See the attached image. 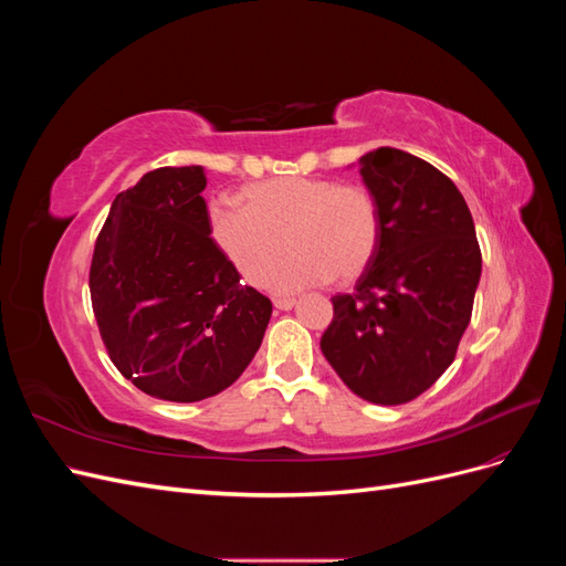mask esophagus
I'll return each mask as SVG.
<instances>
[{
    "label": "esophagus",
    "instance_id": "1",
    "mask_svg": "<svg viewBox=\"0 0 566 566\" xmlns=\"http://www.w3.org/2000/svg\"><path fill=\"white\" fill-rule=\"evenodd\" d=\"M273 306H276V310H281V312H287V310H293V306H295V300L276 297V300H273Z\"/></svg>",
    "mask_w": 566,
    "mask_h": 566
}]
</instances>
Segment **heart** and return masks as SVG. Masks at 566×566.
Returning a JSON list of instances; mask_svg holds the SVG:
<instances>
[{
	"mask_svg": "<svg viewBox=\"0 0 566 566\" xmlns=\"http://www.w3.org/2000/svg\"><path fill=\"white\" fill-rule=\"evenodd\" d=\"M243 208L214 202L210 233L241 276L262 285L273 276L281 293L325 281L352 283L373 264L380 248V202L361 184L323 177H276L241 191Z\"/></svg>",
	"mask_w": 566,
	"mask_h": 566,
	"instance_id": "1",
	"label": "heart"
}]
</instances>
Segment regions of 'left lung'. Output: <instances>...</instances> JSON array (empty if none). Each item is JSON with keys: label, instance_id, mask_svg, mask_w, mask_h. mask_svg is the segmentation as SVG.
<instances>
[{"label": "left lung", "instance_id": "8db88e82", "mask_svg": "<svg viewBox=\"0 0 566 566\" xmlns=\"http://www.w3.org/2000/svg\"><path fill=\"white\" fill-rule=\"evenodd\" d=\"M358 172L380 202V248L354 293L331 300L321 352L356 397L399 406L453 364L482 250L465 198L434 165L382 146Z\"/></svg>", "mask_w": 566, "mask_h": 566}]
</instances>
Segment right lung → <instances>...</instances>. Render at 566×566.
I'll use <instances>...</instances> for the list:
<instances>
[{
    "label": "right lung",
    "instance_id": "add662e5",
    "mask_svg": "<svg viewBox=\"0 0 566 566\" xmlns=\"http://www.w3.org/2000/svg\"><path fill=\"white\" fill-rule=\"evenodd\" d=\"M202 167H160L117 193L90 293L101 339L134 387L191 403L233 385L262 345L271 300L210 235Z\"/></svg>",
    "mask_w": 566,
    "mask_h": 566
}]
</instances>
